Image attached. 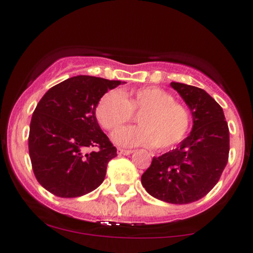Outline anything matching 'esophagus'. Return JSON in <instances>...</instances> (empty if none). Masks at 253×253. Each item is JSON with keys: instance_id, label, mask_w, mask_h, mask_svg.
I'll return each mask as SVG.
<instances>
[{"instance_id": "esophagus-1", "label": "esophagus", "mask_w": 253, "mask_h": 253, "mask_svg": "<svg viewBox=\"0 0 253 253\" xmlns=\"http://www.w3.org/2000/svg\"><path fill=\"white\" fill-rule=\"evenodd\" d=\"M133 151L132 150H125V149H118V153L120 156H128L132 153Z\"/></svg>"}]
</instances>
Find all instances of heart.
<instances>
[{"label":"heart","mask_w":253,"mask_h":253,"mask_svg":"<svg viewBox=\"0 0 253 253\" xmlns=\"http://www.w3.org/2000/svg\"><path fill=\"white\" fill-rule=\"evenodd\" d=\"M133 113L141 114L138 127L118 129L115 144L125 147L153 146L167 150L179 144L187 135L190 117L187 108L158 86H144L121 94L112 90L98 101L96 119L103 128L114 130L130 121Z\"/></svg>","instance_id":"b5f03b06"}]
</instances>
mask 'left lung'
<instances>
[{
	"mask_svg": "<svg viewBox=\"0 0 253 253\" xmlns=\"http://www.w3.org/2000/svg\"><path fill=\"white\" fill-rule=\"evenodd\" d=\"M193 115V129L172 151L153 157L141 176L151 196L185 205L202 199L220 179L228 161L229 130L220 104L201 88L171 82Z\"/></svg>",
	"mask_w": 253,
	"mask_h": 253,
	"instance_id": "left-lung-1",
	"label": "left lung"
}]
</instances>
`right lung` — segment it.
Wrapping results in <instances>:
<instances>
[{"instance_id": "obj_1", "label": "right lung", "mask_w": 253, "mask_h": 253, "mask_svg": "<svg viewBox=\"0 0 253 253\" xmlns=\"http://www.w3.org/2000/svg\"><path fill=\"white\" fill-rule=\"evenodd\" d=\"M120 81L75 76L52 86L32 115L28 150L38 182L53 195L78 197L95 190L117 157L97 123L101 97ZM88 148L97 151L86 153Z\"/></svg>"}]
</instances>
